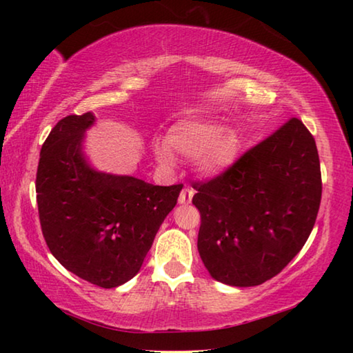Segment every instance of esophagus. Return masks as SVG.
<instances>
[{
  "instance_id": "1",
  "label": "esophagus",
  "mask_w": 353,
  "mask_h": 353,
  "mask_svg": "<svg viewBox=\"0 0 353 353\" xmlns=\"http://www.w3.org/2000/svg\"><path fill=\"white\" fill-rule=\"evenodd\" d=\"M193 196H194V191L191 188H183L181 191V196H179V204L182 205H188L191 204V201H193Z\"/></svg>"
}]
</instances>
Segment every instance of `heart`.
Here are the masks:
<instances>
[{"label": "heart", "instance_id": "heart-1", "mask_svg": "<svg viewBox=\"0 0 353 353\" xmlns=\"http://www.w3.org/2000/svg\"><path fill=\"white\" fill-rule=\"evenodd\" d=\"M172 151L185 159L198 160L199 170L207 176L224 174L241 155V139L235 130L204 119H181L172 124L166 140L155 143L159 162H174Z\"/></svg>", "mask_w": 353, "mask_h": 353}]
</instances>
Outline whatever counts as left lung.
Listing matches in <instances>:
<instances>
[{"mask_svg": "<svg viewBox=\"0 0 353 353\" xmlns=\"http://www.w3.org/2000/svg\"><path fill=\"white\" fill-rule=\"evenodd\" d=\"M193 187L198 250L210 276L241 288L265 283L299 254L318 216L322 182L313 135L291 118L224 174Z\"/></svg>", "mask_w": 353, "mask_h": 353, "instance_id": "8db88e82", "label": "left lung"}]
</instances>
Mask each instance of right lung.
Masks as SVG:
<instances>
[{
  "label": "right lung",
  "mask_w": 353,
  "mask_h": 353,
  "mask_svg": "<svg viewBox=\"0 0 353 353\" xmlns=\"http://www.w3.org/2000/svg\"><path fill=\"white\" fill-rule=\"evenodd\" d=\"M92 112L61 119L45 140L35 179L41 232L57 261L87 282L117 288L145 261L183 185L148 183L94 170L83 154Z\"/></svg>",
  "instance_id": "obj_1"
}]
</instances>
